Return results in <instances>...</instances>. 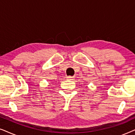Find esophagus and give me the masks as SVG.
I'll list each match as a JSON object with an SVG mask.
<instances>
[{"label": "esophagus", "instance_id": "obj_1", "mask_svg": "<svg viewBox=\"0 0 135 135\" xmlns=\"http://www.w3.org/2000/svg\"><path fill=\"white\" fill-rule=\"evenodd\" d=\"M67 79H69V80H74V77H72V76H68L67 77Z\"/></svg>", "mask_w": 135, "mask_h": 135}]
</instances>
